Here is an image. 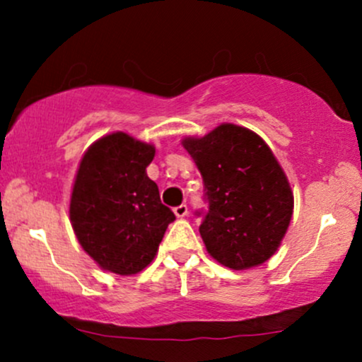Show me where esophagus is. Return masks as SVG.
Here are the masks:
<instances>
[{
    "instance_id": "obj_1",
    "label": "esophagus",
    "mask_w": 362,
    "mask_h": 362,
    "mask_svg": "<svg viewBox=\"0 0 362 362\" xmlns=\"http://www.w3.org/2000/svg\"><path fill=\"white\" fill-rule=\"evenodd\" d=\"M173 213H175L177 218H184V216L189 214V207H187V204H180L173 207Z\"/></svg>"
}]
</instances>
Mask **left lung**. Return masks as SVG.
Masks as SVG:
<instances>
[{
	"mask_svg": "<svg viewBox=\"0 0 362 362\" xmlns=\"http://www.w3.org/2000/svg\"><path fill=\"white\" fill-rule=\"evenodd\" d=\"M182 144L204 182L207 211L197 216L211 257L233 271L271 259L293 216V192L271 148L235 124Z\"/></svg>",
	"mask_w": 362,
	"mask_h": 362,
	"instance_id": "8db88e82",
	"label": "left lung"
}]
</instances>
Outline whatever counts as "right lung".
I'll list each match as a JSON object with an SVG mask.
<instances>
[{"instance_id":"add662e5","label":"right lung","mask_w":362,"mask_h":362,"mask_svg":"<svg viewBox=\"0 0 362 362\" xmlns=\"http://www.w3.org/2000/svg\"><path fill=\"white\" fill-rule=\"evenodd\" d=\"M153 158L151 144L114 132L91 144L74 180L69 218L78 242L119 276L143 271L175 221L146 173Z\"/></svg>"}]
</instances>
